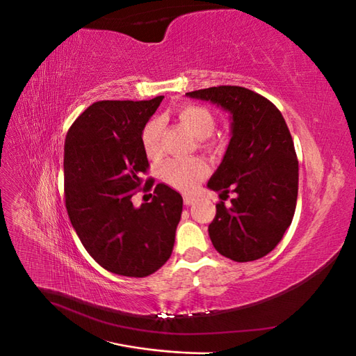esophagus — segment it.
<instances>
[{
  "label": "esophagus",
  "mask_w": 356,
  "mask_h": 356,
  "mask_svg": "<svg viewBox=\"0 0 356 356\" xmlns=\"http://www.w3.org/2000/svg\"><path fill=\"white\" fill-rule=\"evenodd\" d=\"M195 200H196V199L193 197V196H188V195L184 196V204H187V207H188V204H191L193 202H195Z\"/></svg>",
  "instance_id": "1"
}]
</instances>
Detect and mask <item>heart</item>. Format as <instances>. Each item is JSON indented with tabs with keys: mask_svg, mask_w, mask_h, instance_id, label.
I'll return each instance as SVG.
<instances>
[{
	"mask_svg": "<svg viewBox=\"0 0 356 356\" xmlns=\"http://www.w3.org/2000/svg\"><path fill=\"white\" fill-rule=\"evenodd\" d=\"M179 124L184 126L197 139H202L200 147L208 153H218L220 145L208 141L207 138L215 131L217 120L212 111L199 104H182L175 111ZM141 145L149 160H157L163 154L161 149V124L159 120H149L141 132ZM160 179L169 187L179 191H191L208 175V165L202 159L168 160L159 170Z\"/></svg>",
	"mask_w": 356,
	"mask_h": 356,
	"instance_id": "b5f03b06",
	"label": "heart"
}]
</instances>
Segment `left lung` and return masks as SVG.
<instances>
[{
    "mask_svg": "<svg viewBox=\"0 0 356 356\" xmlns=\"http://www.w3.org/2000/svg\"><path fill=\"white\" fill-rule=\"evenodd\" d=\"M230 113L232 138L208 187L234 193L232 207L217 203L208 232L212 245L233 261H254L275 250L293 221L298 160L293 138L276 106L241 86L186 93Z\"/></svg>",
    "mask_w": 356,
    "mask_h": 356,
    "instance_id": "left-lung-1",
    "label": "left lung"
}]
</instances>
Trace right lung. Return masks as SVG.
Wrapping results in <instances>:
<instances>
[{"label":"right lung","instance_id":"1","mask_svg":"<svg viewBox=\"0 0 356 356\" xmlns=\"http://www.w3.org/2000/svg\"><path fill=\"white\" fill-rule=\"evenodd\" d=\"M163 96L149 101H99L65 138V207L86 251L105 270L144 277L163 266L175 243L182 197L165 184L135 208L148 160L141 132ZM145 181L144 191L152 190Z\"/></svg>","mask_w":356,"mask_h":356}]
</instances>
